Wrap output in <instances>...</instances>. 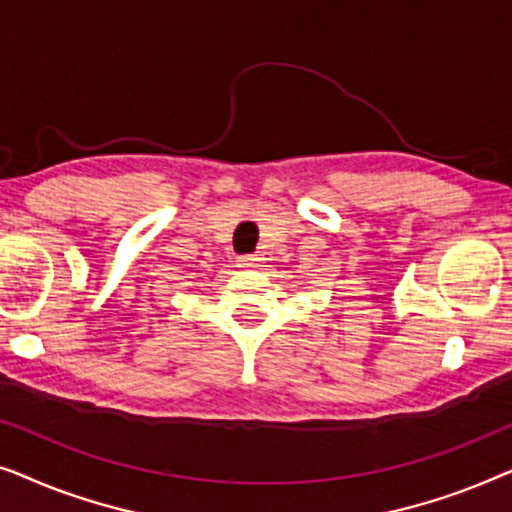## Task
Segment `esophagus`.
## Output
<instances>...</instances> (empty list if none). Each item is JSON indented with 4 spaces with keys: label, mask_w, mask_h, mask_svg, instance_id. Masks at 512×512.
<instances>
[{
    "label": "esophagus",
    "mask_w": 512,
    "mask_h": 512,
    "mask_svg": "<svg viewBox=\"0 0 512 512\" xmlns=\"http://www.w3.org/2000/svg\"><path fill=\"white\" fill-rule=\"evenodd\" d=\"M261 254H244L237 256V268H258L261 265Z\"/></svg>",
    "instance_id": "esophagus-1"
}]
</instances>
